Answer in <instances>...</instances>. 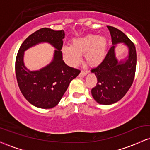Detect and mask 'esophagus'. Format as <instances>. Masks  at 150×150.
<instances>
[{"label": "esophagus", "mask_w": 150, "mask_h": 150, "mask_svg": "<svg viewBox=\"0 0 150 150\" xmlns=\"http://www.w3.org/2000/svg\"><path fill=\"white\" fill-rule=\"evenodd\" d=\"M87 70H82V71H81L80 73V77L85 76V75H87Z\"/></svg>", "instance_id": "1"}]
</instances>
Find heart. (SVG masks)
<instances>
[{
  "mask_svg": "<svg viewBox=\"0 0 150 150\" xmlns=\"http://www.w3.org/2000/svg\"><path fill=\"white\" fill-rule=\"evenodd\" d=\"M107 48V40L97 34H88L72 41L71 46H65L62 53L68 63L76 66L81 61V56L85 54V61L91 66H97L104 61Z\"/></svg>",
  "mask_w": 150,
  "mask_h": 150,
  "instance_id": "obj_1",
  "label": "heart"
}]
</instances>
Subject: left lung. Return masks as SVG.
Wrapping results in <instances>:
<instances>
[{"instance_id":"8db88e82","label":"left lung","mask_w":150,"mask_h":150,"mask_svg":"<svg viewBox=\"0 0 150 150\" xmlns=\"http://www.w3.org/2000/svg\"><path fill=\"white\" fill-rule=\"evenodd\" d=\"M113 45L106 57L96 68L91 70L95 74L97 83L92 89V97L100 104H114L121 99L130 88L135 77L137 54L133 42L123 32L107 26ZM124 42L129 48V56L124 62H118L115 54V44Z\"/></svg>"}]
</instances>
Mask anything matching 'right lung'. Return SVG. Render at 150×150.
I'll use <instances>...</instances> for the list:
<instances>
[{
    "instance_id": "add662e5",
    "label": "right lung",
    "mask_w": 150,
    "mask_h": 150,
    "mask_svg": "<svg viewBox=\"0 0 150 150\" xmlns=\"http://www.w3.org/2000/svg\"><path fill=\"white\" fill-rule=\"evenodd\" d=\"M64 37L63 30L42 28L24 41L17 54L15 73L18 86L25 99L38 108H51L56 106L70 82L80 73V70L69 67L63 61L61 50ZM42 42H49L57 49L54 59L41 70L30 71L23 64V51Z\"/></svg>"
}]
</instances>
